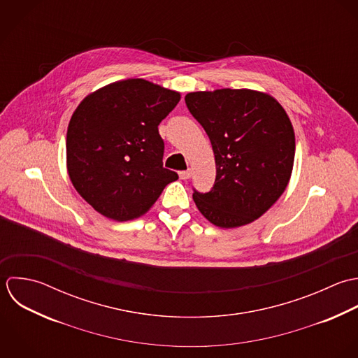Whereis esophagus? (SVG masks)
<instances>
[{
    "label": "esophagus",
    "instance_id": "esophagus-1",
    "mask_svg": "<svg viewBox=\"0 0 358 358\" xmlns=\"http://www.w3.org/2000/svg\"><path fill=\"white\" fill-rule=\"evenodd\" d=\"M190 176H192V171H190V169H187V171H180V172H179V178L183 179V180L189 179Z\"/></svg>",
    "mask_w": 358,
    "mask_h": 358
}]
</instances>
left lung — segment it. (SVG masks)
Returning <instances> with one entry per match:
<instances>
[{"instance_id": "left-lung-1", "label": "left lung", "mask_w": 358, "mask_h": 358, "mask_svg": "<svg viewBox=\"0 0 358 358\" xmlns=\"http://www.w3.org/2000/svg\"><path fill=\"white\" fill-rule=\"evenodd\" d=\"M185 101L208 134L217 165L211 190L193 189L197 208L220 228L252 222L290 179L296 140L289 117L275 99L247 89L189 93Z\"/></svg>"}]
</instances>
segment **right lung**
<instances>
[{
    "label": "right lung",
    "instance_id": "obj_1",
    "mask_svg": "<svg viewBox=\"0 0 358 358\" xmlns=\"http://www.w3.org/2000/svg\"><path fill=\"white\" fill-rule=\"evenodd\" d=\"M180 94L143 79L108 85L86 97L66 133L69 178L100 214L129 221L147 213L178 173L162 166L158 124Z\"/></svg>",
    "mask_w": 358,
    "mask_h": 358
}]
</instances>
